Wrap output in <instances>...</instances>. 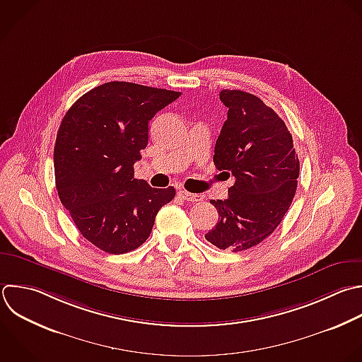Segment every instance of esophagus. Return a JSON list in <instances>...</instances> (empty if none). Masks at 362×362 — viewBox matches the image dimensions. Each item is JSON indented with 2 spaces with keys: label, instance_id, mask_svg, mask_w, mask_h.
<instances>
[{
  "label": "esophagus",
  "instance_id": "1",
  "mask_svg": "<svg viewBox=\"0 0 362 362\" xmlns=\"http://www.w3.org/2000/svg\"><path fill=\"white\" fill-rule=\"evenodd\" d=\"M178 195L185 199V201H189V202H199L204 199V195H199V194H191L188 191H180Z\"/></svg>",
  "mask_w": 362,
  "mask_h": 362
}]
</instances>
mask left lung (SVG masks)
Returning <instances> with one entry per match:
<instances>
[{"mask_svg":"<svg viewBox=\"0 0 362 362\" xmlns=\"http://www.w3.org/2000/svg\"><path fill=\"white\" fill-rule=\"evenodd\" d=\"M219 99L228 119L214 163L232 174L235 184L226 199H211L219 218L205 239L219 249L242 252L259 245L281 222L297 189L300 161L284 122L257 96L225 89Z\"/></svg>","mask_w":362,"mask_h":362,"instance_id":"8db88e82","label":"left lung"}]
</instances>
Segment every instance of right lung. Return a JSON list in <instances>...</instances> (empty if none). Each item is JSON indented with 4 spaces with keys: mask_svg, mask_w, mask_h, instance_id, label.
<instances>
[{
    "mask_svg": "<svg viewBox=\"0 0 362 362\" xmlns=\"http://www.w3.org/2000/svg\"><path fill=\"white\" fill-rule=\"evenodd\" d=\"M180 92L129 82L103 83L66 112L54 148L59 199L90 243L112 255L132 252L151 233L156 215L175 197L134 178L148 144V123Z\"/></svg>",
    "mask_w": 362,
    "mask_h": 362,
    "instance_id": "right-lung-1",
    "label": "right lung"
}]
</instances>
